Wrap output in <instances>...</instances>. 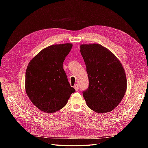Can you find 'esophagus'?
I'll return each instance as SVG.
<instances>
[{
  "label": "esophagus",
  "mask_w": 148,
  "mask_h": 148,
  "mask_svg": "<svg viewBox=\"0 0 148 148\" xmlns=\"http://www.w3.org/2000/svg\"><path fill=\"white\" fill-rule=\"evenodd\" d=\"M74 88L76 90V91H78V89H79V87H78V84H75L74 86Z\"/></svg>",
  "instance_id": "esophagus-1"
}]
</instances>
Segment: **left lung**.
Returning <instances> with one entry per match:
<instances>
[{
  "label": "left lung",
  "mask_w": 148,
  "mask_h": 148,
  "mask_svg": "<svg viewBox=\"0 0 148 148\" xmlns=\"http://www.w3.org/2000/svg\"><path fill=\"white\" fill-rule=\"evenodd\" d=\"M80 52L89 83L83 92L86 104L96 113L109 112L120 104L127 90L123 67L118 58L101 44H81Z\"/></svg>",
  "instance_id": "obj_1"
}]
</instances>
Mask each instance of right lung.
<instances>
[{"instance_id": "add662e5", "label": "right lung", "mask_w": 148, "mask_h": 148, "mask_svg": "<svg viewBox=\"0 0 148 148\" xmlns=\"http://www.w3.org/2000/svg\"><path fill=\"white\" fill-rule=\"evenodd\" d=\"M72 44H54L44 48L30 60L26 70L25 90L38 109L53 113L66 104L71 93L63 68Z\"/></svg>"}]
</instances>
